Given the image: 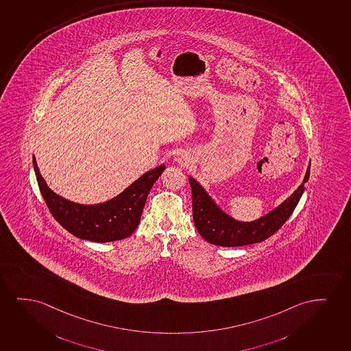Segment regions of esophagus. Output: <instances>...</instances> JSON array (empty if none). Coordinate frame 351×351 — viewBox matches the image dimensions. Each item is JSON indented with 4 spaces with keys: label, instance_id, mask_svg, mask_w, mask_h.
I'll use <instances>...</instances> for the list:
<instances>
[{
    "label": "esophagus",
    "instance_id": "1",
    "mask_svg": "<svg viewBox=\"0 0 351 351\" xmlns=\"http://www.w3.org/2000/svg\"><path fill=\"white\" fill-rule=\"evenodd\" d=\"M175 160H176V162H178V163L181 164L188 163V158L187 157H186V155H183V154H178V155L176 156V158H175Z\"/></svg>",
    "mask_w": 351,
    "mask_h": 351
}]
</instances>
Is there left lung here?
I'll use <instances>...</instances> for the list:
<instances>
[{
    "label": "left lung",
    "instance_id": "left-lung-1",
    "mask_svg": "<svg viewBox=\"0 0 351 351\" xmlns=\"http://www.w3.org/2000/svg\"><path fill=\"white\" fill-rule=\"evenodd\" d=\"M311 165V163H310ZM310 165L300 186L282 204L263 217L252 221H239L223 212L205 188L189 176L193 197V219L201 237L210 244L219 246H243L265 241L273 236L287 221L295 210L305 184L310 178Z\"/></svg>",
    "mask_w": 351,
    "mask_h": 351
}]
</instances>
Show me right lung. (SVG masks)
I'll use <instances>...</instances> for the list:
<instances>
[{
  "mask_svg": "<svg viewBox=\"0 0 351 351\" xmlns=\"http://www.w3.org/2000/svg\"><path fill=\"white\" fill-rule=\"evenodd\" d=\"M33 165L41 195L56 220L75 237L97 243L120 241L134 232L141 221L146 197L165 169L162 164L143 173L110 200L95 205H81L56 194L49 188L40 175L34 156Z\"/></svg>",
  "mask_w": 351,
  "mask_h": 351,
  "instance_id": "right-lung-1",
  "label": "right lung"
}]
</instances>
